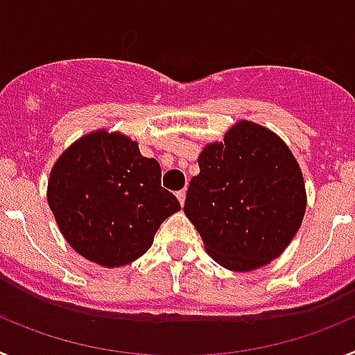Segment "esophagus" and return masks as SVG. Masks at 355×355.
Here are the masks:
<instances>
[{
  "instance_id": "esophagus-1",
  "label": "esophagus",
  "mask_w": 355,
  "mask_h": 355,
  "mask_svg": "<svg viewBox=\"0 0 355 355\" xmlns=\"http://www.w3.org/2000/svg\"><path fill=\"white\" fill-rule=\"evenodd\" d=\"M175 197H178V200H180V205L183 206L184 200H187V190H180V192L175 193Z\"/></svg>"
}]
</instances>
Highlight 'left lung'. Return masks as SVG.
Listing matches in <instances>:
<instances>
[{
  "label": "left lung",
  "instance_id": "left-lung-1",
  "mask_svg": "<svg viewBox=\"0 0 355 355\" xmlns=\"http://www.w3.org/2000/svg\"><path fill=\"white\" fill-rule=\"evenodd\" d=\"M184 215L206 252L227 270L250 272L284 252L307 206L304 175L281 137L238 121L200 150Z\"/></svg>",
  "mask_w": 355,
  "mask_h": 355
}]
</instances>
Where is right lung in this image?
<instances>
[{
  "label": "right lung",
  "mask_w": 355,
  "mask_h": 355,
  "mask_svg": "<svg viewBox=\"0 0 355 355\" xmlns=\"http://www.w3.org/2000/svg\"><path fill=\"white\" fill-rule=\"evenodd\" d=\"M48 205L69 245L106 268L149 250L162 222L180 211L162 188V168L119 131L97 130L71 144L48 180Z\"/></svg>",
  "instance_id": "right-lung-1"
}]
</instances>
